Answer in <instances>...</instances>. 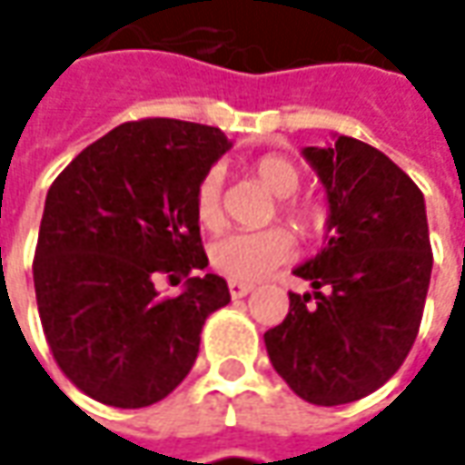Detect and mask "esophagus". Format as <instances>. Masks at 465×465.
Segmentation results:
<instances>
[{
	"mask_svg": "<svg viewBox=\"0 0 465 465\" xmlns=\"http://www.w3.org/2000/svg\"><path fill=\"white\" fill-rule=\"evenodd\" d=\"M227 290H230V297H232V300H241V297H245L253 290V284H251V282H235V279H230V282H227Z\"/></svg>",
	"mask_w": 465,
	"mask_h": 465,
	"instance_id": "34e87169",
	"label": "esophagus"
}]
</instances>
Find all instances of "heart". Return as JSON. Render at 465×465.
Returning <instances> with one entry per match:
<instances>
[{
    "instance_id": "heart-1",
    "label": "heart",
    "mask_w": 465,
    "mask_h": 465,
    "mask_svg": "<svg viewBox=\"0 0 465 465\" xmlns=\"http://www.w3.org/2000/svg\"><path fill=\"white\" fill-rule=\"evenodd\" d=\"M253 173L259 183L279 199V214L295 227L297 232L311 235L318 230L326 212L318 202L295 199L302 175L292 160L282 154H266L256 160ZM193 214L204 230H217L224 220L223 209V168H209L193 188ZM297 241L287 227H266L259 232H230L212 242L209 261L212 266L235 282H256L272 274L277 266L295 256Z\"/></svg>"
}]
</instances>
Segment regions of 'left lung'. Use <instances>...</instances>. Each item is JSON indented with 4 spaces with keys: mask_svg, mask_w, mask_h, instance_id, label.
I'll return each instance as SVG.
<instances>
[{
    "mask_svg": "<svg viewBox=\"0 0 465 465\" xmlns=\"http://www.w3.org/2000/svg\"><path fill=\"white\" fill-rule=\"evenodd\" d=\"M305 157L329 191V245L297 266L312 292H290L263 341L302 401L339 406L388 383L414 347L432 245L420 186L381 150L336 136Z\"/></svg>",
    "mask_w": 465,
    "mask_h": 465,
    "instance_id": "left-lung-1",
    "label": "left lung"
}]
</instances>
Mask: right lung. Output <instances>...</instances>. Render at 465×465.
Segmentation results:
<instances>
[{
  "mask_svg": "<svg viewBox=\"0 0 465 465\" xmlns=\"http://www.w3.org/2000/svg\"><path fill=\"white\" fill-rule=\"evenodd\" d=\"M214 126L178 118L121 124L48 188L33 259L35 302L56 365L118 409L163 401L196 362L204 321L230 302L206 263L193 188L227 150ZM187 279L160 298L156 282Z\"/></svg>",
  "mask_w": 465,
  "mask_h": 465,
  "instance_id": "obj_1",
  "label": "right lung"
}]
</instances>
